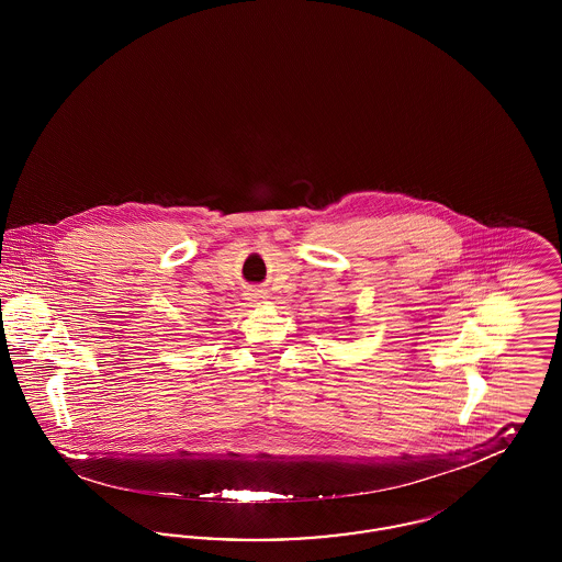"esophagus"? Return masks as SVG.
<instances>
[{
  "instance_id": "34e87169",
  "label": "esophagus",
  "mask_w": 562,
  "mask_h": 562,
  "mask_svg": "<svg viewBox=\"0 0 562 562\" xmlns=\"http://www.w3.org/2000/svg\"><path fill=\"white\" fill-rule=\"evenodd\" d=\"M266 296H268V293L261 291V289H248V291L244 293V299H246V301H252V303H255V301H261V299H266Z\"/></svg>"
}]
</instances>
